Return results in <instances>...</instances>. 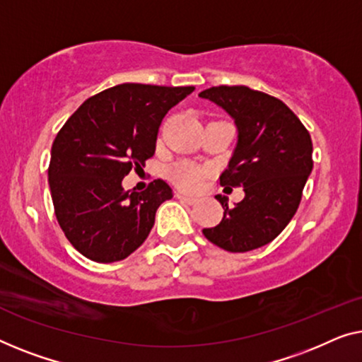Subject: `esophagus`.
Returning a JSON list of instances; mask_svg holds the SVG:
<instances>
[{
	"mask_svg": "<svg viewBox=\"0 0 362 362\" xmlns=\"http://www.w3.org/2000/svg\"><path fill=\"white\" fill-rule=\"evenodd\" d=\"M177 198L182 202L188 203V205H193V203H197L198 198L197 197H192V195H183V193H177Z\"/></svg>",
	"mask_w": 362,
	"mask_h": 362,
	"instance_id": "esophagus-1",
	"label": "esophagus"
}]
</instances>
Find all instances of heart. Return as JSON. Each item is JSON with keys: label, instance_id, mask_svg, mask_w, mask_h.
Masks as SVG:
<instances>
[{"label": "heart", "instance_id": "heart-1", "mask_svg": "<svg viewBox=\"0 0 362 362\" xmlns=\"http://www.w3.org/2000/svg\"><path fill=\"white\" fill-rule=\"evenodd\" d=\"M203 177H205V170L193 164H180L175 169L177 183L187 190H195L200 187Z\"/></svg>", "mask_w": 362, "mask_h": 362}]
</instances>
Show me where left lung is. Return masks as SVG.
Masks as SVG:
<instances>
[{"label":"left lung","instance_id":"left-lung-1","mask_svg":"<svg viewBox=\"0 0 362 362\" xmlns=\"http://www.w3.org/2000/svg\"><path fill=\"white\" fill-rule=\"evenodd\" d=\"M202 98L234 119L238 142L220 175L221 187H243L244 198L233 208L218 195L223 220L205 228L208 241L230 252L266 246L284 231L302 200L312 174V137L281 100L247 86H211Z\"/></svg>","mask_w":362,"mask_h":362}]
</instances>
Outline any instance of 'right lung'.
Here are the masks:
<instances>
[{
	"label": "right lung",
	"mask_w": 362,
	"mask_h": 362,
	"mask_svg": "<svg viewBox=\"0 0 362 362\" xmlns=\"http://www.w3.org/2000/svg\"><path fill=\"white\" fill-rule=\"evenodd\" d=\"M193 90L116 85L86 100L59 131L50 151V195L60 228L85 257L123 261L149 236L172 188L157 179L139 193L124 190L123 179L154 156L167 111Z\"/></svg>",
	"instance_id": "obj_1"
}]
</instances>
